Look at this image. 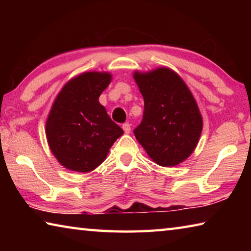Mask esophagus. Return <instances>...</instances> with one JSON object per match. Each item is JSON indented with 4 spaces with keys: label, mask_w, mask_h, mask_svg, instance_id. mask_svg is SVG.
Returning a JSON list of instances; mask_svg holds the SVG:
<instances>
[{
    "label": "esophagus",
    "mask_w": 251,
    "mask_h": 251,
    "mask_svg": "<svg viewBox=\"0 0 251 251\" xmlns=\"http://www.w3.org/2000/svg\"><path fill=\"white\" fill-rule=\"evenodd\" d=\"M123 129H124V131L126 134H129L130 133V125L128 124V123H125L124 125H123Z\"/></svg>",
    "instance_id": "34e87169"
}]
</instances>
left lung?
Returning <instances> with one entry per match:
<instances>
[{
  "instance_id": "left-lung-1",
  "label": "left lung",
  "mask_w": 251,
  "mask_h": 251,
  "mask_svg": "<svg viewBox=\"0 0 251 251\" xmlns=\"http://www.w3.org/2000/svg\"><path fill=\"white\" fill-rule=\"evenodd\" d=\"M133 77L145 105L135 137L154 163L177 166L193 154L201 135L197 101L184 79L168 67L135 71Z\"/></svg>"
}]
</instances>
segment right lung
<instances>
[{
  "instance_id": "add662e5",
  "label": "right lung",
  "mask_w": 251,
  "mask_h": 251,
  "mask_svg": "<svg viewBox=\"0 0 251 251\" xmlns=\"http://www.w3.org/2000/svg\"><path fill=\"white\" fill-rule=\"evenodd\" d=\"M110 82L108 72H85L71 78L53 101L45 124L46 139L55 158L69 171H94L124 134L99 101Z\"/></svg>"
}]
</instances>
